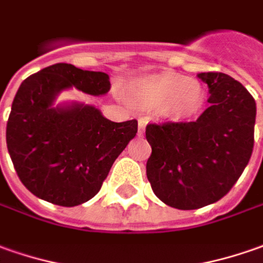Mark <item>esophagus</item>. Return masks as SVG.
Masks as SVG:
<instances>
[{
  "instance_id": "1",
  "label": "esophagus",
  "mask_w": 263,
  "mask_h": 263,
  "mask_svg": "<svg viewBox=\"0 0 263 263\" xmlns=\"http://www.w3.org/2000/svg\"><path fill=\"white\" fill-rule=\"evenodd\" d=\"M145 126H146L145 121L139 119V122H138V135H139V137H141V135L144 134V129H145Z\"/></svg>"
}]
</instances>
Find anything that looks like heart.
Listing matches in <instances>:
<instances>
[{"label": "heart", "mask_w": 263, "mask_h": 263, "mask_svg": "<svg viewBox=\"0 0 263 263\" xmlns=\"http://www.w3.org/2000/svg\"><path fill=\"white\" fill-rule=\"evenodd\" d=\"M132 98L145 108H160L170 121H183L203 105V89L197 80L173 73L149 74L131 83Z\"/></svg>", "instance_id": "b5f03b06"}]
</instances>
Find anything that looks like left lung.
<instances>
[{"mask_svg":"<svg viewBox=\"0 0 263 263\" xmlns=\"http://www.w3.org/2000/svg\"><path fill=\"white\" fill-rule=\"evenodd\" d=\"M210 106L194 122L151 124L146 177L167 206L194 210L216 203L235 185L253 149L256 103L224 73H199Z\"/></svg>","mask_w":263,"mask_h":263,"instance_id":"8db88e82","label":"left lung"}]
</instances>
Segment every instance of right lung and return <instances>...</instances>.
<instances>
[{"label":"right lung","instance_id":"add662e5","mask_svg":"<svg viewBox=\"0 0 263 263\" xmlns=\"http://www.w3.org/2000/svg\"><path fill=\"white\" fill-rule=\"evenodd\" d=\"M73 87L103 96L110 82L103 71L49 66L20 85L7 122V148L21 183L39 199L64 207L98 194L138 131L135 119L109 121L90 103H56L59 95Z\"/></svg>","mask_w":263,"mask_h":263}]
</instances>
